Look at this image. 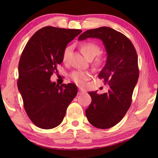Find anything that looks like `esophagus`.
<instances>
[{
	"instance_id": "obj_1",
	"label": "esophagus",
	"mask_w": 158,
	"mask_h": 158,
	"mask_svg": "<svg viewBox=\"0 0 158 158\" xmlns=\"http://www.w3.org/2000/svg\"><path fill=\"white\" fill-rule=\"evenodd\" d=\"M85 91H84V90H83L81 88H79V90H78V94H82L85 93Z\"/></svg>"
}]
</instances>
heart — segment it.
<instances>
[{
	"mask_svg": "<svg viewBox=\"0 0 158 158\" xmlns=\"http://www.w3.org/2000/svg\"><path fill=\"white\" fill-rule=\"evenodd\" d=\"M80 49L82 53L86 58L88 60H92L96 56H98L101 52L100 46L93 42H84L80 45ZM72 48L70 46L66 47L62 52V59L64 63L69 62L70 53L71 52ZM105 60L101 56L96 57L94 60L92 66L96 70L102 69L105 66ZM70 78L77 85L79 86H83L87 81L91 78V74L88 71H81V70H75L71 73Z\"/></svg>",
	"mask_w": 158,
	"mask_h": 158,
	"instance_id": "b5f03b06",
	"label": "heart"
}]
</instances>
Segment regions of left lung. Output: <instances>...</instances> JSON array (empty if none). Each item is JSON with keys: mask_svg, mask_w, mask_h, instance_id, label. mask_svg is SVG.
<instances>
[{"mask_svg": "<svg viewBox=\"0 0 158 158\" xmlns=\"http://www.w3.org/2000/svg\"><path fill=\"white\" fill-rule=\"evenodd\" d=\"M101 39L107 53L105 66L98 78L110 87L109 91L98 94L89 92L92 102L85 110L88 122L100 129L110 128L118 123L132 103L134 89L138 81V56L130 40L122 33L109 27L88 30L79 40Z\"/></svg>", "mask_w": 158, "mask_h": 158, "instance_id": "left-lung-1", "label": "left lung"}]
</instances>
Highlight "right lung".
I'll return each instance as SVG.
<instances>
[{"instance_id": "add662e5", "label": "right lung", "mask_w": 158, "mask_h": 158, "mask_svg": "<svg viewBox=\"0 0 158 158\" xmlns=\"http://www.w3.org/2000/svg\"><path fill=\"white\" fill-rule=\"evenodd\" d=\"M81 32L78 29L46 26L32 35L22 53L18 88L28 117L40 128L59 126L77 95L74 83L59 85L50 78L62 62V52L67 44Z\"/></svg>"}]
</instances>
